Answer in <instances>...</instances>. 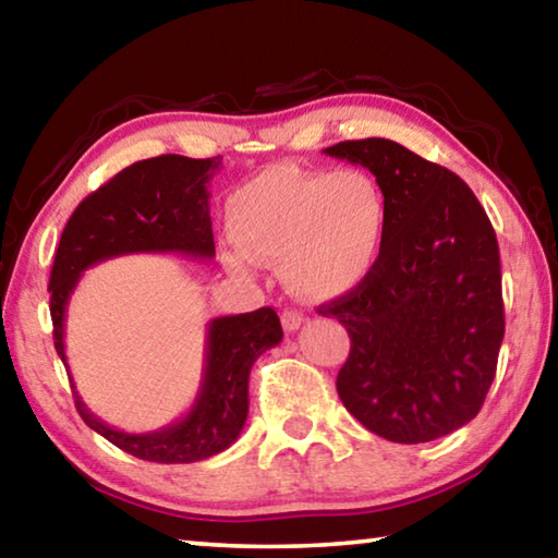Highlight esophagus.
I'll use <instances>...</instances> for the list:
<instances>
[{
	"mask_svg": "<svg viewBox=\"0 0 558 558\" xmlns=\"http://www.w3.org/2000/svg\"><path fill=\"white\" fill-rule=\"evenodd\" d=\"M280 323L286 332H295V329H300L302 323H305V317H302L298 310H286V313L280 315Z\"/></svg>",
	"mask_w": 558,
	"mask_h": 558,
	"instance_id": "34e87169",
	"label": "esophagus"
}]
</instances>
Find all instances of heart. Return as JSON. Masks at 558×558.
I'll return each mask as SVG.
<instances>
[{"mask_svg":"<svg viewBox=\"0 0 558 558\" xmlns=\"http://www.w3.org/2000/svg\"><path fill=\"white\" fill-rule=\"evenodd\" d=\"M226 219L239 243L223 251L233 272H248L251 258L280 263L292 295L323 302L352 292L379 266L391 209L366 169L280 165L235 189Z\"/></svg>","mask_w":558,"mask_h":558,"instance_id":"obj_1","label":"heart"}]
</instances>
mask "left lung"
Masks as SVG:
<instances>
[{
  "instance_id": "1",
  "label": "left lung",
  "mask_w": 558,
  "mask_h": 558,
  "mask_svg": "<svg viewBox=\"0 0 558 558\" xmlns=\"http://www.w3.org/2000/svg\"><path fill=\"white\" fill-rule=\"evenodd\" d=\"M325 155L369 169L391 209L379 266L319 307L352 339L339 399L391 442L448 436L483 409L505 337L493 223L458 174L393 140H349Z\"/></svg>"
}]
</instances>
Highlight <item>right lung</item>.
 <instances>
[{
    "label": "right lung",
    "instance_id": "add662e5",
    "mask_svg": "<svg viewBox=\"0 0 558 558\" xmlns=\"http://www.w3.org/2000/svg\"><path fill=\"white\" fill-rule=\"evenodd\" d=\"M221 157L189 159L162 155L122 169L78 204L56 251L49 292L53 344L69 372L63 332L65 310L83 272L128 253H179L211 260L216 256L209 216V182ZM282 339L272 307L216 317L206 327L199 393L182 418L149 433L108 426L75 391V409L86 426L140 460L196 462L235 442L248 418V376L256 359Z\"/></svg>",
    "mask_w": 558,
    "mask_h": 558
}]
</instances>
